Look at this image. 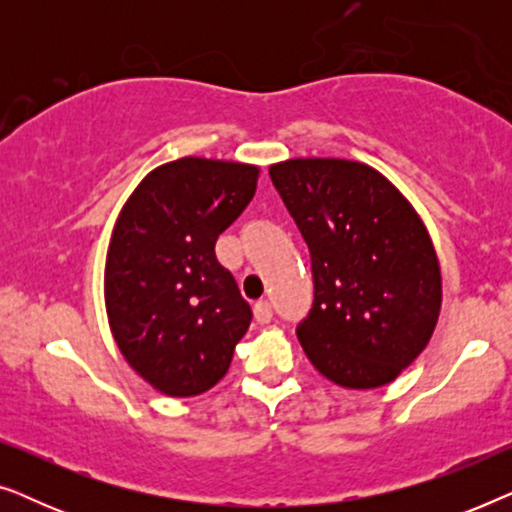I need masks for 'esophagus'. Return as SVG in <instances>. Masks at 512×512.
<instances>
[{
    "label": "esophagus",
    "mask_w": 512,
    "mask_h": 512,
    "mask_svg": "<svg viewBox=\"0 0 512 512\" xmlns=\"http://www.w3.org/2000/svg\"><path fill=\"white\" fill-rule=\"evenodd\" d=\"M254 317H256V321H261V324H268V321L272 319V305L268 303V300H258V303L254 305Z\"/></svg>",
    "instance_id": "34e87169"
}]
</instances>
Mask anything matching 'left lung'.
<instances>
[{
  "instance_id": "1",
  "label": "left lung",
  "mask_w": 512,
  "mask_h": 512,
  "mask_svg": "<svg viewBox=\"0 0 512 512\" xmlns=\"http://www.w3.org/2000/svg\"><path fill=\"white\" fill-rule=\"evenodd\" d=\"M270 177L312 256L314 305L298 326L307 359L345 389L394 382L429 345L443 305L422 216L359 160L289 158Z\"/></svg>"
}]
</instances>
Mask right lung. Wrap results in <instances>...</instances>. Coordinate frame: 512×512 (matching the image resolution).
<instances>
[{
    "label": "right lung",
    "mask_w": 512,
    "mask_h": 512,
    "mask_svg": "<svg viewBox=\"0 0 512 512\" xmlns=\"http://www.w3.org/2000/svg\"><path fill=\"white\" fill-rule=\"evenodd\" d=\"M258 177V165L186 156L146 174L118 212L104 263L109 328L160 394H205L247 333L249 303L214 244L254 198Z\"/></svg>",
    "instance_id": "1"
}]
</instances>
